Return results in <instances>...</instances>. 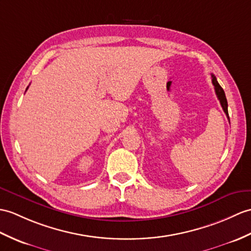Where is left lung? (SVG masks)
I'll return each instance as SVG.
<instances>
[{"label": "left lung", "mask_w": 251, "mask_h": 251, "mask_svg": "<svg viewBox=\"0 0 251 251\" xmlns=\"http://www.w3.org/2000/svg\"><path fill=\"white\" fill-rule=\"evenodd\" d=\"M212 82H213V85H214V87H215V93H216V95H217V97H218V99H219L221 107H223L226 115L229 118V113H228V101H226L225 91L223 90V87H221V86L219 85L216 77H215V75H214L213 74H212Z\"/></svg>", "instance_id": "left-lung-1"}]
</instances>
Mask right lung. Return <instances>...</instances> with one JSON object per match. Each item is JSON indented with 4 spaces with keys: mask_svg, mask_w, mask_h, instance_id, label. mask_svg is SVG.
<instances>
[{
    "mask_svg": "<svg viewBox=\"0 0 251 251\" xmlns=\"http://www.w3.org/2000/svg\"><path fill=\"white\" fill-rule=\"evenodd\" d=\"M27 87H28V86H27ZM27 87H26V90H27ZM26 90H25V91H26Z\"/></svg>",
    "mask_w": 251,
    "mask_h": 251,
    "instance_id": "add662e5",
    "label": "right lung"
}]
</instances>
